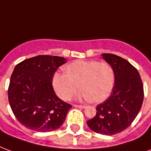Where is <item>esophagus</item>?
<instances>
[{"label":"esophagus","mask_w":151,"mask_h":151,"mask_svg":"<svg viewBox=\"0 0 151 151\" xmlns=\"http://www.w3.org/2000/svg\"><path fill=\"white\" fill-rule=\"evenodd\" d=\"M75 107H77V108H85L86 106H83V105H74Z\"/></svg>","instance_id":"obj_1"}]
</instances>
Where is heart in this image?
<instances>
[{
    "label": "heart",
    "instance_id": "b5f03b06",
    "mask_svg": "<svg viewBox=\"0 0 151 151\" xmlns=\"http://www.w3.org/2000/svg\"><path fill=\"white\" fill-rule=\"evenodd\" d=\"M65 71L55 72L52 80L55 94L64 101L71 99L80 87L82 91L78 98L101 103L114 88V71L107 63L76 60L65 67Z\"/></svg>",
    "mask_w": 151,
    "mask_h": 151
}]
</instances>
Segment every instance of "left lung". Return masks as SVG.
<instances>
[{
	"instance_id": "1",
	"label": "left lung",
	"mask_w": 151,
	"mask_h": 151,
	"mask_svg": "<svg viewBox=\"0 0 151 151\" xmlns=\"http://www.w3.org/2000/svg\"><path fill=\"white\" fill-rule=\"evenodd\" d=\"M103 59L114 75L111 96L96 107V114L87 124L91 130L104 135L120 133L131 125L141 109L144 92L137 69L125 59L104 53Z\"/></svg>"
}]
</instances>
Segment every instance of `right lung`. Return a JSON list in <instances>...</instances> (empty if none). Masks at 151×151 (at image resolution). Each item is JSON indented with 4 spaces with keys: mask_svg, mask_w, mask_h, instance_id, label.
Here are the masks:
<instances>
[{
    "mask_svg": "<svg viewBox=\"0 0 151 151\" xmlns=\"http://www.w3.org/2000/svg\"><path fill=\"white\" fill-rule=\"evenodd\" d=\"M67 62L55 55H37L15 67L8 91L9 102L17 119L38 131H55L63 123L71 106L55 95L52 80Z\"/></svg>",
    "mask_w": 151,
    "mask_h": 151,
    "instance_id": "1",
    "label": "right lung"
}]
</instances>
